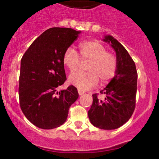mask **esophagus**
Listing matches in <instances>:
<instances>
[{"mask_svg":"<svg viewBox=\"0 0 159 159\" xmlns=\"http://www.w3.org/2000/svg\"><path fill=\"white\" fill-rule=\"evenodd\" d=\"M78 94H79V95H82V94L84 93V91H83V90L78 89Z\"/></svg>","mask_w":159,"mask_h":159,"instance_id":"esophagus-1","label":"esophagus"}]
</instances>
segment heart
I'll return each instance as SVG.
<instances>
[{"mask_svg":"<svg viewBox=\"0 0 159 159\" xmlns=\"http://www.w3.org/2000/svg\"><path fill=\"white\" fill-rule=\"evenodd\" d=\"M79 55L72 48L64 51L62 62L70 71L78 68L82 61H89L87 65L88 71L78 70L69 76V82L81 90H88L95 87L99 82H108L116 75L118 60L112 53L107 51L106 48L98 41L91 40L81 42L78 46Z\"/></svg>","mask_w":159,"mask_h":159,"instance_id":"1","label":"heart"}]
</instances>
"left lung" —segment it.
Masks as SVG:
<instances>
[{
  "mask_svg": "<svg viewBox=\"0 0 159 159\" xmlns=\"http://www.w3.org/2000/svg\"><path fill=\"white\" fill-rule=\"evenodd\" d=\"M110 43L116 52L118 69L115 76L100 93L94 94L89 111L91 124L101 129L112 130L127 122L135 108L138 73L135 64L121 43L111 35L103 39Z\"/></svg>",
  "mask_w": 159,
  "mask_h": 159,
  "instance_id": "obj_1",
  "label": "left lung"
}]
</instances>
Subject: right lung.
Masks as SVG:
<instances>
[{
	"instance_id": "1",
	"label": "right lung",
	"mask_w": 159,
	"mask_h": 159,
	"mask_svg": "<svg viewBox=\"0 0 159 159\" xmlns=\"http://www.w3.org/2000/svg\"><path fill=\"white\" fill-rule=\"evenodd\" d=\"M81 31L68 28L46 30L30 44L20 61L19 100L24 115L37 127L52 129L66 121L78 90L70 85L56 92L66 81L62 56Z\"/></svg>"
}]
</instances>
